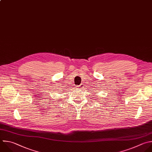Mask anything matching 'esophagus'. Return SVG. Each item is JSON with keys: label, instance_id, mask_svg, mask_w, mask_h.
<instances>
[{"label": "esophagus", "instance_id": "1", "mask_svg": "<svg viewBox=\"0 0 152 152\" xmlns=\"http://www.w3.org/2000/svg\"><path fill=\"white\" fill-rule=\"evenodd\" d=\"M82 86V84H80V85H79V86H77L76 87H77V88H81Z\"/></svg>", "mask_w": 152, "mask_h": 152}]
</instances>
